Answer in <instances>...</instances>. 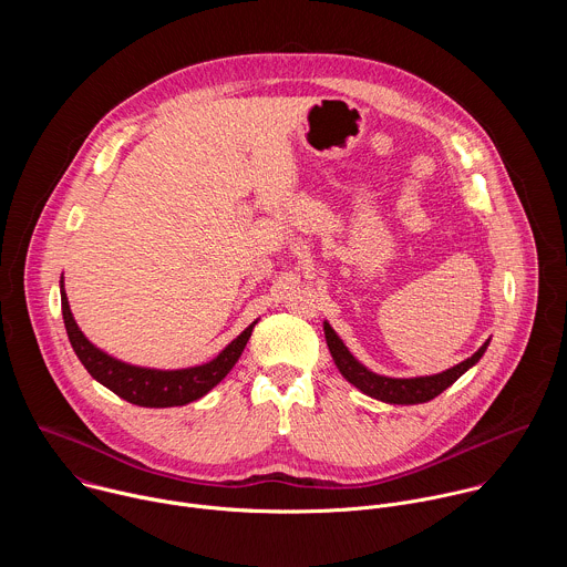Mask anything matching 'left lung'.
<instances>
[{
  "label": "left lung",
  "instance_id": "1",
  "mask_svg": "<svg viewBox=\"0 0 567 567\" xmlns=\"http://www.w3.org/2000/svg\"><path fill=\"white\" fill-rule=\"evenodd\" d=\"M326 339H328V348L332 352V359H334L339 372L352 385H357L361 392H365V394H370L379 401H385V403H424V401L435 399L451 383H455L471 365H475L480 361V357L484 354V350H487V346H489V341H487L473 357H468L466 361L449 368L446 372H440V374H433V377H415V379H392V377L374 374L368 368H363L350 354V350L343 346L339 334L330 328V322H326Z\"/></svg>",
  "mask_w": 567,
  "mask_h": 567
}]
</instances>
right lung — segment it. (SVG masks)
I'll use <instances>...</instances> for the list:
<instances>
[{
  "instance_id": "obj_1",
  "label": "right lung",
  "mask_w": 567,
  "mask_h": 567,
  "mask_svg": "<svg viewBox=\"0 0 567 567\" xmlns=\"http://www.w3.org/2000/svg\"><path fill=\"white\" fill-rule=\"evenodd\" d=\"M62 296V318L64 328L71 341L73 352L78 354L80 363L87 368V372L101 381L105 388H110L121 399L136 403V406L145 409H171V406H184L199 396H204L208 390H213L237 363L239 354L245 352L247 341L254 332V326H249L235 341H230L217 359L186 370H147L121 363L112 359L110 354L94 348L85 334L78 330L75 320L69 309V300L64 289H60Z\"/></svg>"
}]
</instances>
